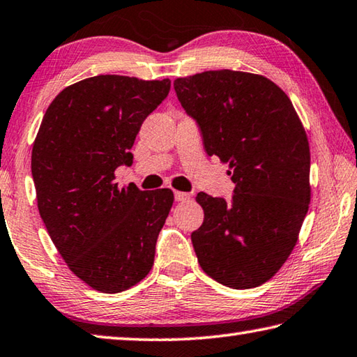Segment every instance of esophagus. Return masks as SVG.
Returning <instances> with one entry per match:
<instances>
[{
  "instance_id": "esophagus-1",
  "label": "esophagus",
  "mask_w": 357,
  "mask_h": 357,
  "mask_svg": "<svg viewBox=\"0 0 357 357\" xmlns=\"http://www.w3.org/2000/svg\"><path fill=\"white\" fill-rule=\"evenodd\" d=\"M190 194L188 192H181V191H176L174 192V199H176V202H186L190 200Z\"/></svg>"
}]
</instances>
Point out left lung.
<instances>
[{"label": "left lung", "mask_w": 357, "mask_h": 357, "mask_svg": "<svg viewBox=\"0 0 357 357\" xmlns=\"http://www.w3.org/2000/svg\"><path fill=\"white\" fill-rule=\"evenodd\" d=\"M204 149L228 163L234 183L227 202L197 194L204 224L191 233L200 267L218 283H266L297 244L311 188L306 132L286 93L264 76L219 70L174 82Z\"/></svg>", "instance_id": "obj_1"}]
</instances>
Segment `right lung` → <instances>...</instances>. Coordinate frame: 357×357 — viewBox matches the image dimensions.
Masks as SVG:
<instances>
[{
    "label": "right lung",
    "instance_id": "right-lung-1",
    "mask_svg": "<svg viewBox=\"0 0 357 357\" xmlns=\"http://www.w3.org/2000/svg\"><path fill=\"white\" fill-rule=\"evenodd\" d=\"M169 90V79H84L52 100L33 141L40 216L71 272L99 292H123L153 266L174 194L113 180L116 167L132 166L141 124Z\"/></svg>",
    "mask_w": 357,
    "mask_h": 357
}]
</instances>
